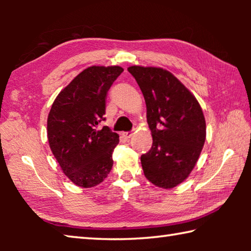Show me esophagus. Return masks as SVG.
Masks as SVG:
<instances>
[{
	"mask_svg": "<svg viewBox=\"0 0 251 251\" xmlns=\"http://www.w3.org/2000/svg\"><path fill=\"white\" fill-rule=\"evenodd\" d=\"M123 136H124L125 138H130L131 136H133V131H124V133H123Z\"/></svg>",
	"mask_w": 251,
	"mask_h": 251,
	"instance_id": "obj_1",
	"label": "esophagus"
}]
</instances>
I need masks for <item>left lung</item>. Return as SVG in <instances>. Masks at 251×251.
Returning a JSON list of instances; mask_svg holds the SVG:
<instances>
[{"instance_id": "left-lung-1", "label": "left lung", "mask_w": 251, "mask_h": 251, "mask_svg": "<svg viewBox=\"0 0 251 251\" xmlns=\"http://www.w3.org/2000/svg\"><path fill=\"white\" fill-rule=\"evenodd\" d=\"M127 70L145 99L152 136L151 151L141 157L144 175L157 187L174 188L192 173L205 144L202 109L171 72L136 65Z\"/></svg>"}]
</instances>
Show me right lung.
I'll list each match as a JSON object with an SVG mask.
<instances>
[{"instance_id":"obj_1","label":"right lung","mask_w":251,"mask_h":251,"mask_svg":"<svg viewBox=\"0 0 251 251\" xmlns=\"http://www.w3.org/2000/svg\"><path fill=\"white\" fill-rule=\"evenodd\" d=\"M121 66H90L63 88L48 117L53 155L71 181L83 188L100 184L113 167V151L120 136L105 121L107 92L123 73Z\"/></svg>"}]
</instances>
